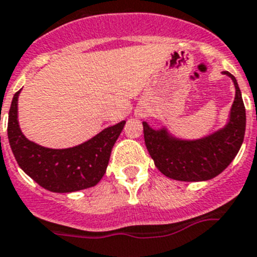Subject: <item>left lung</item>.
Here are the masks:
<instances>
[{
	"label": "left lung",
	"mask_w": 257,
	"mask_h": 257,
	"mask_svg": "<svg viewBox=\"0 0 257 257\" xmlns=\"http://www.w3.org/2000/svg\"><path fill=\"white\" fill-rule=\"evenodd\" d=\"M223 74L232 79L236 95L227 123L218 131L201 139L185 140L172 135L167 127L155 130L148 122H143L148 152L166 177L185 182L211 180L232 163L241 149L246 109L236 77L228 71Z\"/></svg>",
	"instance_id": "8db88e82"
}]
</instances>
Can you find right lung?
Instances as JSON below:
<instances>
[{"mask_svg":"<svg viewBox=\"0 0 257 257\" xmlns=\"http://www.w3.org/2000/svg\"><path fill=\"white\" fill-rule=\"evenodd\" d=\"M20 91L14 95L7 122L9 143L19 167L38 185L52 192L66 194L95 186L107 171L112 148L126 121L107 127L76 147L44 148L21 133L18 119Z\"/></svg>","mask_w":257,"mask_h":257,"instance_id":"add662e5","label":"right lung"}]
</instances>
